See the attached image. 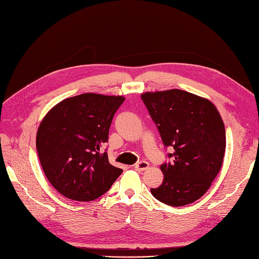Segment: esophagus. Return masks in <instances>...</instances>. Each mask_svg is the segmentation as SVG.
<instances>
[{"label":"esophagus","mask_w":259,"mask_h":259,"mask_svg":"<svg viewBox=\"0 0 259 259\" xmlns=\"http://www.w3.org/2000/svg\"><path fill=\"white\" fill-rule=\"evenodd\" d=\"M148 166H149V163L147 162V161H139V162H137L135 164V170H137V171H145V170L148 169Z\"/></svg>","instance_id":"esophagus-1"}]
</instances>
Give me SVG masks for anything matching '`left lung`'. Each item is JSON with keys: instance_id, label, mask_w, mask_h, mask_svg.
Listing matches in <instances>:
<instances>
[{"instance_id": "obj_1", "label": "left lung", "mask_w": 259, "mask_h": 259, "mask_svg": "<svg viewBox=\"0 0 259 259\" xmlns=\"http://www.w3.org/2000/svg\"><path fill=\"white\" fill-rule=\"evenodd\" d=\"M142 100L155 122L171 161L161 164L162 184L153 197L169 206L199 199L219 173L226 151V128L213 104L204 98L171 89L146 93Z\"/></svg>"}]
</instances>
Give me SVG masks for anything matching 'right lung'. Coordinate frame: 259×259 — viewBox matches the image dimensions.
<instances>
[{
	"instance_id": "1",
	"label": "right lung",
	"mask_w": 259,
	"mask_h": 259,
	"mask_svg": "<svg viewBox=\"0 0 259 259\" xmlns=\"http://www.w3.org/2000/svg\"><path fill=\"white\" fill-rule=\"evenodd\" d=\"M125 98L82 94L61 101L45 116L36 146L47 179L63 196L77 201L100 197L123 172L110 164L101 146Z\"/></svg>"
}]
</instances>
